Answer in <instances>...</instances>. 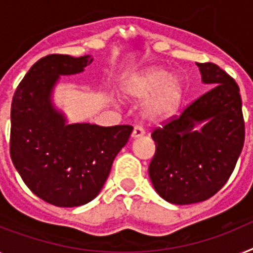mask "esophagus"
Instances as JSON below:
<instances>
[{"label":"esophagus","mask_w":253,"mask_h":253,"mask_svg":"<svg viewBox=\"0 0 253 253\" xmlns=\"http://www.w3.org/2000/svg\"><path fill=\"white\" fill-rule=\"evenodd\" d=\"M145 133V131H144L143 127H140V126H136L135 128H133L132 133H131V137L132 139H137V137H141Z\"/></svg>","instance_id":"1"}]
</instances>
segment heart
I'll use <instances>...</instances> for the list:
<instances>
[{"label": "heart", "instance_id": "b5f03b06", "mask_svg": "<svg viewBox=\"0 0 253 253\" xmlns=\"http://www.w3.org/2000/svg\"><path fill=\"white\" fill-rule=\"evenodd\" d=\"M123 92L132 100L146 99L143 114L152 122H163L172 118L185 97V84L177 74L165 68H149L128 78Z\"/></svg>", "mask_w": 253, "mask_h": 253}]
</instances>
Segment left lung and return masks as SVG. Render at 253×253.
<instances>
[{
    "label": "left lung",
    "mask_w": 253,
    "mask_h": 253,
    "mask_svg": "<svg viewBox=\"0 0 253 253\" xmlns=\"http://www.w3.org/2000/svg\"><path fill=\"white\" fill-rule=\"evenodd\" d=\"M197 65L212 88L152 133V184L165 201L180 206L215 195L234 171L245 143L238 84L213 63Z\"/></svg>",
    "instance_id": "obj_1"
}]
</instances>
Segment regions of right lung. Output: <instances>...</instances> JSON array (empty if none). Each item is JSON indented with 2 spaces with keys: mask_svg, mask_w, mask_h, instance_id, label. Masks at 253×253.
I'll return each mask as SVG.
<instances>
[{
  "mask_svg": "<svg viewBox=\"0 0 253 253\" xmlns=\"http://www.w3.org/2000/svg\"><path fill=\"white\" fill-rule=\"evenodd\" d=\"M90 55L52 54L25 74L11 103L10 154L25 185L58 207L86 205L103 189L132 127L68 123L52 92L60 76L82 73Z\"/></svg>",
  "mask_w": 253,
  "mask_h": 253,
  "instance_id": "obj_1",
  "label": "right lung"
}]
</instances>
